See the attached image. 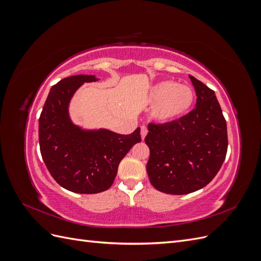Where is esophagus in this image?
<instances>
[{
	"instance_id": "1",
	"label": "esophagus",
	"mask_w": 261,
	"mask_h": 261,
	"mask_svg": "<svg viewBox=\"0 0 261 261\" xmlns=\"http://www.w3.org/2000/svg\"><path fill=\"white\" fill-rule=\"evenodd\" d=\"M147 134H148V129H147V127L145 125H143L140 127V135H141V139H145V137L147 136Z\"/></svg>"
}]
</instances>
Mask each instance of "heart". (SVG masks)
Segmentation results:
<instances>
[{
    "label": "heart",
    "mask_w": 261,
    "mask_h": 261,
    "mask_svg": "<svg viewBox=\"0 0 261 261\" xmlns=\"http://www.w3.org/2000/svg\"><path fill=\"white\" fill-rule=\"evenodd\" d=\"M196 94L193 88L176 82L165 81L152 87L149 100L154 105L151 115L154 120L169 123L185 116L194 106Z\"/></svg>",
    "instance_id": "b5f03b06"
}]
</instances>
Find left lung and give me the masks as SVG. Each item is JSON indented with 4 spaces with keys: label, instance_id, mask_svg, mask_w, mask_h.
<instances>
[{
    "label": "left lung",
    "instance_id": "obj_1",
    "mask_svg": "<svg viewBox=\"0 0 261 261\" xmlns=\"http://www.w3.org/2000/svg\"><path fill=\"white\" fill-rule=\"evenodd\" d=\"M196 108L176 121L149 123L147 173L151 185L165 194L185 195L208 185L222 167L227 129L215 91L192 75Z\"/></svg>",
    "mask_w": 261,
    "mask_h": 261
}]
</instances>
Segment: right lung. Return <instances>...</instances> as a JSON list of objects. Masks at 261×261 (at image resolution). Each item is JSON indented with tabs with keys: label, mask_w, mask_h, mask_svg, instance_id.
I'll return each mask as SVG.
<instances>
[{
	"label": "right lung",
	"mask_w": 261,
	"mask_h": 261,
	"mask_svg": "<svg viewBox=\"0 0 261 261\" xmlns=\"http://www.w3.org/2000/svg\"><path fill=\"white\" fill-rule=\"evenodd\" d=\"M93 75H76L54 85L39 118V145L46 169L57 183L78 194H97L112 186L118 164L141 141L140 128L129 135L108 129L84 130L72 123L68 103Z\"/></svg>",
	"instance_id": "right-lung-1"
}]
</instances>
